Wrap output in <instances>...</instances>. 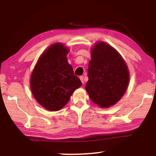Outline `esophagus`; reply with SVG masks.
I'll list each match as a JSON object with an SVG mask.
<instances>
[{"mask_svg": "<svg viewBox=\"0 0 156 156\" xmlns=\"http://www.w3.org/2000/svg\"><path fill=\"white\" fill-rule=\"evenodd\" d=\"M80 79L81 82H82V84H84V76H80Z\"/></svg>", "mask_w": 156, "mask_h": 156, "instance_id": "obj_1", "label": "esophagus"}]
</instances>
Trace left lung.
I'll return each instance as SVG.
<instances>
[{
	"mask_svg": "<svg viewBox=\"0 0 156 156\" xmlns=\"http://www.w3.org/2000/svg\"><path fill=\"white\" fill-rule=\"evenodd\" d=\"M88 76L85 88L91 101L101 108L116 104L124 95L129 82L124 59L104 42H98L91 48Z\"/></svg>",
	"mask_w": 156,
	"mask_h": 156,
	"instance_id": "1",
	"label": "left lung"
}]
</instances>
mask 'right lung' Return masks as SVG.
I'll return each mask as SVG.
<instances>
[{
  "label": "right lung",
  "mask_w": 156,
  "mask_h": 156,
  "mask_svg": "<svg viewBox=\"0 0 156 156\" xmlns=\"http://www.w3.org/2000/svg\"><path fill=\"white\" fill-rule=\"evenodd\" d=\"M69 52L60 42L52 44L40 55L32 72V94L42 107L51 112L64 107L74 90L82 85L68 63Z\"/></svg>",
  "instance_id": "obj_1"
}]
</instances>
